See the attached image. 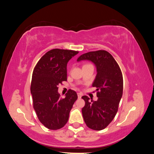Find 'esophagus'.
Here are the masks:
<instances>
[{"label": "esophagus", "instance_id": "1", "mask_svg": "<svg viewBox=\"0 0 154 154\" xmlns=\"http://www.w3.org/2000/svg\"><path fill=\"white\" fill-rule=\"evenodd\" d=\"M77 94H78V98H81L82 96V93H80V92H78Z\"/></svg>", "mask_w": 154, "mask_h": 154}]
</instances>
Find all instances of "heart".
<instances>
[{"label": "heart", "instance_id": "b5f03b06", "mask_svg": "<svg viewBox=\"0 0 154 154\" xmlns=\"http://www.w3.org/2000/svg\"><path fill=\"white\" fill-rule=\"evenodd\" d=\"M86 65H88V64H86Z\"/></svg>", "mask_w": 154, "mask_h": 154}]
</instances>
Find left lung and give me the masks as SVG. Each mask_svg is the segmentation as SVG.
Segmentation results:
<instances>
[{
  "label": "left lung",
  "mask_w": 154,
  "mask_h": 154,
  "mask_svg": "<svg viewBox=\"0 0 154 154\" xmlns=\"http://www.w3.org/2000/svg\"><path fill=\"white\" fill-rule=\"evenodd\" d=\"M89 60L95 65L97 74L92 87L97 88V101L87 96L82 97L85 105L82 115L87 127L94 130L105 128L113 120L118 110L123 89L122 71L109 52L104 50L83 54L77 60Z\"/></svg>",
  "instance_id": "8db88e82"
}]
</instances>
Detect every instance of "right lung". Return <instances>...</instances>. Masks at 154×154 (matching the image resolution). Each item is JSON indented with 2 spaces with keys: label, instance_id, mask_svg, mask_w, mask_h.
Segmentation results:
<instances>
[{
  "label": "right lung",
  "instance_id": "right-lung-1",
  "mask_svg": "<svg viewBox=\"0 0 154 154\" xmlns=\"http://www.w3.org/2000/svg\"><path fill=\"white\" fill-rule=\"evenodd\" d=\"M78 51L54 49L36 63L32 72L31 93L33 108L40 122L50 130L64 127L70 111L78 99L76 92L69 89L60 97L58 85L67 80V64Z\"/></svg>",
  "mask_w": 154,
  "mask_h": 154
}]
</instances>
